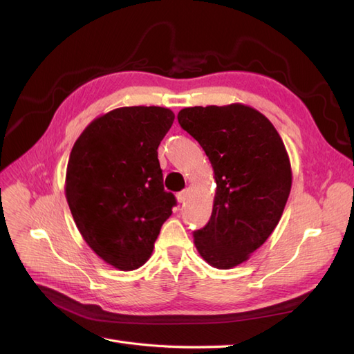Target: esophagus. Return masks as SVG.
I'll list each match as a JSON object with an SVG mask.
<instances>
[{"mask_svg":"<svg viewBox=\"0 0 354 354\" xmlns=\"http://www.w3.org/2000/svg\"><path fill=\"white\" fill-rule=\"evenodd\" d=\"M187 196H189L187 190H183V192H180V194H177V201H178V203H185V202L187 201Z\"/></svg>","mask_w":354,"mask_h":354,"instance_id":"obj_1","label":"esophagus"}]
</instances>
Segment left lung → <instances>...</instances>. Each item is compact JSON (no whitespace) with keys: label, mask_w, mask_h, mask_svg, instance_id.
I'll list each match as a JSON object with an SVG mask.
<instances>
[{"label":"left lung","mask_w":354,"mask_h":354,"mask_svg":"<svg viewBox=\"0 0 354 354\" xmlns=\"http://www.w3.org/2000/svg\"><path fill=\"white\" fill-rule=\"evenodd\" d=\"M177 118L205 151L217 185L195 246L209 266L232 269L260 248L282 217L292 185L286 147L273 124L242 103L194 106Z\"/></svg>","instance_id":"obj_1"}]
</instances>
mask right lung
<instances>
[{
  "instance_id": "1",
  "label": "right lung",
  "mask_w": 354,
  "mask_h": 354,
  "mask_svg": "<svg viewBox=\"0 0 354 354\" xmlns=\"http://www.w3.org/2000/svg\"><path fill=\"white\" fill-rule=\"evenodd\" d=\"M174 113L125 106L91 121L69 156L65 195L84 241L115 269L136 270L151 259L176 198L164 190L158 146Z\"/></svg>"
}]
</instances>
